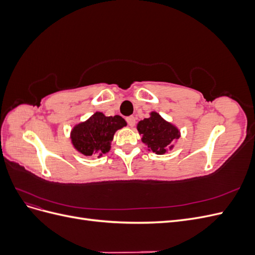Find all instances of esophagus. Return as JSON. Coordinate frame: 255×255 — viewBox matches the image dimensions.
<instances>
[{
  "instance_id": "esophagus-1",
  "label": "esophagus",
  "mask_w": 255,
  "mask_h": 255,
  "mask_svg": "<svg viewBox=\"0 0 255 255\" xmlns=\"http://www.w3.org/2000/svg\"><path fill=\"white\" fill-rule=\"evenodd\" d=\"M126 120H127L128 125L129 127H134V126H135L136 120H135V118L133 117V116H129V117H128Z\"/></svg>"
}]
</instances>
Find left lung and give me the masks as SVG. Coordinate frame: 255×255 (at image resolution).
<instances>
[{"instance_id":"obj_1","label":"left lung","mask_w":255,"mask_h":255,"mask_svg":"<svg viewBox=\"0 0 255 255\" xmlns=\"http://www.w3.org/2000/svg\"><path fill=\"white\" fill-rule=\"evenodd\" d=\"M137 129L142 135V142L156 154H164L168 146L171 149L170 143L180 137L179 129L154 112L151 113L150 118L139 121Z\"/></svg>"}]
</instances>
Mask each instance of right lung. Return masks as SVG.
I'll return each instance as SVG.
<instances>
[{
	"mask_svg": "<svg viewBox=\"0 0 255 255\" xmlns=\"http://www.w3.org/2000/svg\"><path fill=\"white\" fill-rule=\"evenodd\" d=\"M127 126L120 116L106 117L102 113H96L85 122L75 126L71 132L74 148L83 155H102L109 152L116 130Z\"/></svg>",
	"mask_w": 255,
	"mask_h": 255,
	"instance_id": "right-lung-1",
	"label": "right lung"
}]
</instances>
